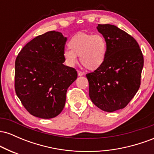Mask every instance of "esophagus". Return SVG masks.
I'll return each instance as SVG.
<instances>
[{
    "instance_id": "obj_1",
    "label": "esophagus",
    "mask_w": 154,
    "mask_h": 154,
    "mask_svg": "<svg viewBox=\"0 0 154 154\" xmlns=\"http://www.w3.org/2000/svg\"><path fill=\"white\" fill-rule=\"evenodd\" d=\"M77 73H78V76H82V75H84V72L79 71V70H78V71H77Z\"/></svg>"
}]
</instances>
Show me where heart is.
Masks as SVG:
<instances>
[{
    "mask_svg": "<svg viewBox=\"0 0 154 154\" xmlns=\"http://www.w3.org/2000/svg\"><path fill=\"white\" fill-rule=\"evenodd\" d=\"M69 50L63 51V58L69 66H75L79 57L82 64L89 70H95L103 64L107 55V43L100 35L77 33L68 43Z\"/></svg>",
    "mask_w": 154,
    "mask_h": 154,
    "instance_id": "obj_1",
    "label": "heart"
}]
</instances>
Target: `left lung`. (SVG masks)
<instances>
[{
  "label": "left lung",
  "instance_id": "8db88e82",
  "mask_svg": "<svg viewBox=\"0 0 154 154\" xmlns=\"http://www.w3.org/2000/svg\"><path fill=\"white\" fill-rule=\"evenodd\" d=\"M107 43L103 64L86 75L93 103L104 111L113 112L130 103L140 85L143 56L130 35L111 24H98Z\"/></svg>",
  "mask_w": 154,
  "mask_h": 154
}]
</instances>
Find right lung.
<instances>
[{
	"label": "right lung",
	"mask_w": 154,
	"mask_h": 154,
	"mask_svg": "<svg viewBox=\"0 0 154 154\" xmlns=\"http://www.w3.org/2000/svg\"><path fill=\"white\" fill-rule=\"evenodd\" d=\"M66 42L61 32H47L26 43L16 59V93L32 116L51 119L64 107L67 89L77 77L75 68L63 64Z\"/></svg>",
	"instance_id": "right-lung-1"
}]
</instances>
